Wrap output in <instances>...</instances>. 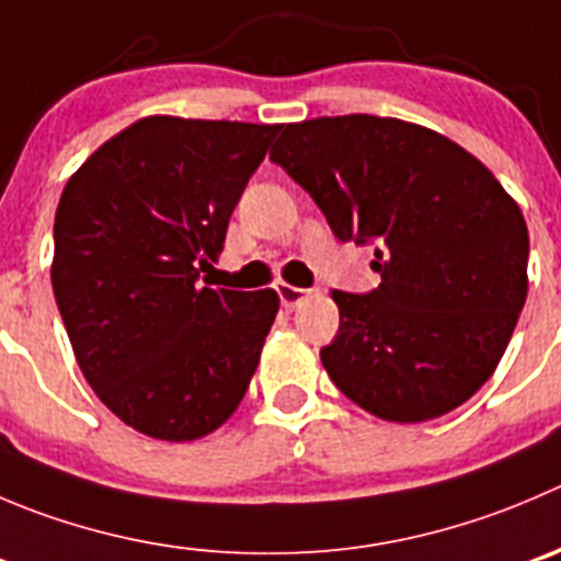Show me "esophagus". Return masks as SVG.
Here are the masks:
<instances>
[{"label": "esophagus", "mask_w": 561, "mask_h": 561, "mask_svg": "<svg viewBox=\"0 0 561 561\" xmlns=\"http://www.w3.org/2000/svg\"><path fill=\"white\" fill-rule=\"evenodd\" d=\"M277 297H280V306L286 308V311H291L295 306H300L302 300L308 297V289H300V286H289V284H277Z\"/></svg>", "instance_id": "1"}]
</instances>
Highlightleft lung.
I'll list each match as a JSON object with an SVG mask.
<instances>
[{"label":"left lung","instance_id":"obj_1","mask_svg":"<svg viewBox=\"0 0 561 561\" xmlns=\"http://www.w3.org/2000/svg\"><path fill=\"white\" fill-rule=\"evenodd\" d=\"M270 159L341 242L375 244L380 286L333 291L339 333L319 355L335 388L399 424L471 399L529 289V231L495 175L444 135L377 115L284 126Z\"/></svg>","mask_w":561,"mask_h":561}]
</instances>
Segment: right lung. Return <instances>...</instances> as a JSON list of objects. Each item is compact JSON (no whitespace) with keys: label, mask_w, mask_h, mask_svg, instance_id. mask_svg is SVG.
<instances>
[{"label":"right lung","mask_w":561,"mask_h":561,"mask_svg":"<svg viewBox=\"0 0 561 561\" xmlns=\"http://www.w3.org/2000/svg\"><path fill=\"white\" fill-rule=\"evenodd\" d=\"M280 126L142 117L66 184L51 286L95 397L159 440L209 435L242 402L272 289L201 286Z\"/></svg>","instance_id":"obj_1"}]
</instances>
